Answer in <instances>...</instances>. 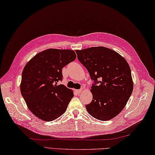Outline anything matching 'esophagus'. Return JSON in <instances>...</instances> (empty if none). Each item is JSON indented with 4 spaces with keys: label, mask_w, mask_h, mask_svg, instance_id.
<instances>
[{
    "label": "esophagus",
    "mask_w": 155,
    "mask_h": 155,
    "mask_svg": "<svg viewBox=\"0 0 155 155\" xmlns=\"http://www.w3.org/2000/svg\"><path fill=\"white\" fill-rule=\"evenodd\" d=\"M75 91H76V92L77 94H80V93H81V92H82V90H81V89H78V90H76Z\"/></svg>",
    "instance_id": "1"
}]
</instances>
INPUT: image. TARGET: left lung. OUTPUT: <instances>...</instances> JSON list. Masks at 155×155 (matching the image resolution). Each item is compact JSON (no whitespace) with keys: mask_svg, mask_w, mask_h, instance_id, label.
I'll return each mask as SVG.
<instances>
[{"mask_svg":"<svg viewBox=\"0 0 155 155\" xmlns=\"http://www.w3.org/2000/svg\"><path fill=\"white\" fill-rule=\"evenodd\" d=\"M78 59L87 69L94 83L92 102L86 104L90 115L108 120L123 110L132 94L131 69L123 57L104 47L76 51Z\"/></svg>","mask_w":155,"mask_h":155,"instance_id":"1","label":"left lung"}]
</instances>
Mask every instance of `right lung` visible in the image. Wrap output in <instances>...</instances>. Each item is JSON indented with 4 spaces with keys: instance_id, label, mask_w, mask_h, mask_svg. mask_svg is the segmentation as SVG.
Listing matches in <instances>:
<instances>
[{
    "instance_id": "1",
    "label": "right lung",
    "mask_w": 155,
    "mask_h": 155,
    "mask_svg": "<svg viewBox=\"0 0 155 155\" xmlns=\"http://www.w3.org/2000/svg\"><path fill=\"white\" fill-rule=\"evenodd\" d=\"M73 50L49 49L35 55L26 64L20 92L28 108L36 117L52 121L63 115L74 94L63 84L62 68L76 60Z\"/></svg>"
}]
</instances>
